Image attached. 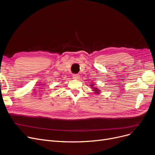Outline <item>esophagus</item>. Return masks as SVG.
<instances>
[{
	"instance_id": "obj_1",
	"label": "esophagus",
	"mask_w": 155,
	"mask_h": 155,
	"mask_svg": "<svg viewBox=\"0 0 155 155\" xmlns=\"http://www.w3.org/2000/svg\"><path fill=\"white\" fill-rule=\"evenodd\" d=\"M72 78L74 79H78L79 78V74H73Z\"/></svg>"
}]
</instances>
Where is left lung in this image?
<instances>
[{
	"label": "left lung",
	"instance_id": "1",
	"mask_svg": "<svg viewBox=\"0 0 155 155\" xmlns=\"http://www.w3.org/2000/svg\"><path fill=\"white\" fill-rule=\"evenodd\" d=\"M91 86H92V85H91ZM94 90H94V91H95V93H97H97H99V90H97V88H94Z\"/></svg>",
	"mask_w": 155,
	"mask_h": 155
}]
</instances>
